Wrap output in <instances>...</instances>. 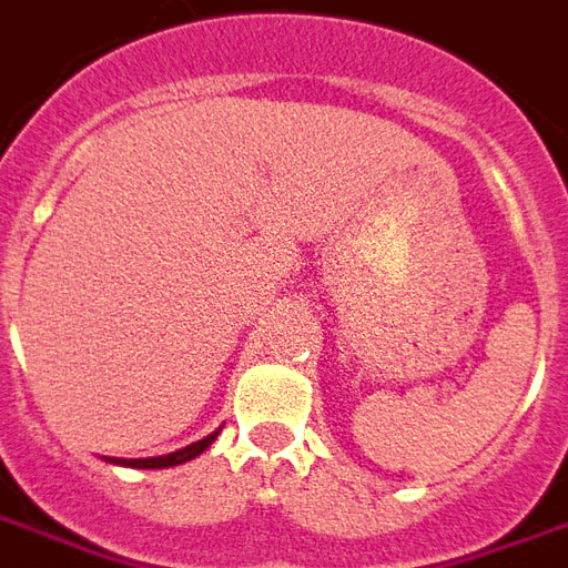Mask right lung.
<instances>
[{
    "label": "right lung",
    "instance_id": "1",
    "mask_svg": "<svg viewBox=\"0 0 568 568\" xmlns=\"http://www.w3.org/2000/svg\"><path fill=\"white\" fill-rule=\"evenodd\" d=\"M216 435H220V428H216L214 435H207V438L196 440V444H190V447L179 449V453H169V456H158V458H119L115 465H130V467H175V465H184V462H190V458H196L199 453H205V449L216 440ZM110 462H112V458H110Z\"/></svg>",
    "mask_w": 568,
    "mask_h": 568
}]
</instances>
